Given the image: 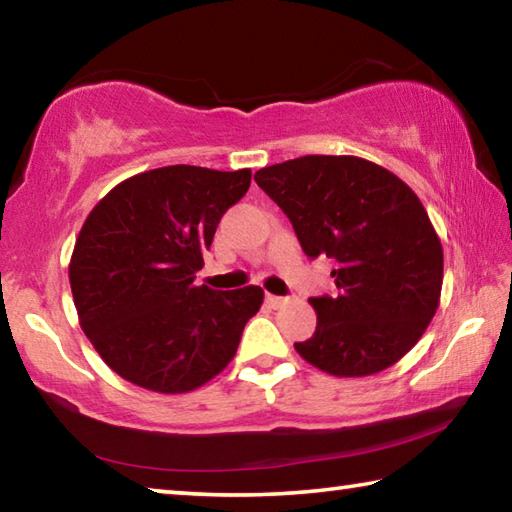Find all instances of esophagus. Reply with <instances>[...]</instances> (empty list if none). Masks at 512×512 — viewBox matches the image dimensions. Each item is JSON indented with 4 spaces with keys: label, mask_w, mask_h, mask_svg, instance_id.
<instances>
[{
    "label": "esophagus",
    "mask_w": 512,
    "mask_h": 512,
    "mask_svg": "<svg viewBox=\"0 0 512 512\" xmlns=\"http://www.w3.org/2000/svg\"><path fill=\"white\" fill-rule=\"evenodd\" d=\"M266 305L273 307V309H280L282 305H287V298L273 296V293H266Z\"/></svg>",
    "instance_id": "esophagus-1"
}]
</instances>
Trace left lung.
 Listing matches in <instances>:
<instances>
[{
  "mask_svg": "<svg viewBox=\"0 0 512 512\" xmlns=\"http://www.w3.org/2000/svg\"><path fill=\"white\" fill-rule=\"evenodd\" d=\"M305 255L334 262V296L309 298L318 325L296 343L311 366L366 377L400 361L431 323L443 289V246L420 198L354 155H302L255 173Z\"/></svg>",
  "mask_w": 512,
  "mask_h": 512,
  "instance_id": "1",
  "label": "left lung"
}]
</instances>
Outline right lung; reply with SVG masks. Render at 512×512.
I'll use <instances>...</instances> for the list:
<instances>
[{
	"label": "right lung",
	"instance_id": "right-lung-1",
	"mask_svg": "<svg viewBox=\"0 0 512 512\" xmlns=\"http://www.w3.org/2000/svg\"><path fill=\"white\" fill-rule=\"evenodd\" d=\"M248 187L250 169L173 164L137 173L94 205L69 284L85 336L119 377L189 393L235 357L264 291H214L194 280L221 216Z\"/></svg>",
	"mask_w": 512,
	"mask_h": 512
}]
</instances>
